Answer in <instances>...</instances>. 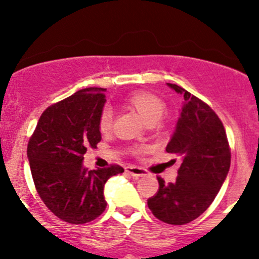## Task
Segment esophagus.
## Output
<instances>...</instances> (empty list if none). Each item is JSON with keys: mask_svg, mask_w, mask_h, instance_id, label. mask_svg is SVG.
I'll list each match as a JSON object with an SVG mask.
<instances>
[{"mask_svg": "<svg viewBox=\"0 0 259 259\" xmlns=\"http://www.w3.org/2000/svg\"><path fill=\"white\" fill-rule=\"evenodd\" d=\"M125 170H126V173H129L132 177H137V178H139V177H144L146 176V171L144 169L139 168V166H126L125 168Z\"/></svg>", "mask_w": 259, "mask_h": 259, "instance_id": "esophagus-1", "label": "esophagus"}]
</instances>
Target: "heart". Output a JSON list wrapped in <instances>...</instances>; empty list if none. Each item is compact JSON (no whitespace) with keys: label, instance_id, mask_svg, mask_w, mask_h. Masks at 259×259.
<instances>
[{"label":"heart","instance_id":"b5f03b06","mask_svg":"<svg viewBox=\"0 0 259 259\" xmlns=\"http://www.w3.org/2000/svg\"><path fill=\"white\" fill-rule=\"evenodd\" d=\"M126 104L142 116L145 122L158 121L165 111V103L155 94L146 90H137L126 96ZM113 125V114L105 109L99 119V129L103 134H108Z\"/></svg>","mask_w":259,"mask_h":259}]
</instances>
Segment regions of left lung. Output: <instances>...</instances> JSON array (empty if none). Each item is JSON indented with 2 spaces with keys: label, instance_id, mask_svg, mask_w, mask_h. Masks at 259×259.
<instances>
[{
  "label": "left lung",
  "instance_id": "1",
  "mask_svg": "<svg viewBox=\"0 0 259 259\" xmlns=\"http://www.w3.org/2000/svg\"><path fill=\"white\" fill-rule=\"evenodd\" d=\"M184 98L176 130L166 145L182 164L174 183L158 178L159 190L148 200L159 221L174 226L189 223L204 213L228 176L231 150L217 114L176 83H166Z\"/></svg>",
  "mask_w": 259,
  "mask_h": 259
}]
</instances>
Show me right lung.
<instances>
[{
    "label": "right lung",
    "instance_id": "right-lung-1",
    "mask_svg": "<svg viewBox=\"0 0 259 259\" xmlns=\"http://www.w3.org/2000/svg\"><path fill=\"white\" fill-rule=\"evenodd\" d=\"M106 89L88 88L44 111L27 146L38 195L56 217L71 224L98 218L106 208L104 185L124 171L119 165L88 170L83 154L101 140L99 119Z\"/></svg>",
    "mask_w": 259,
    "mask_h": 259
}]
</instances>
